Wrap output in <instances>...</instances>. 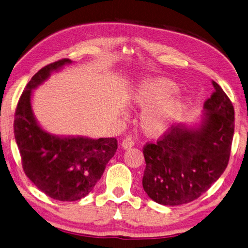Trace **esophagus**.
<instances>
[{"label": "esophagus", "instance_id": "34e87169", "mask_svg": "<svg viewBox=\"0 0 248 248\" xmlns=\"http://www.w3.org/2000/svg\"><path fill=\"white\" fill-rule=\"evenodd\" d=\"M135 145V140L132 139V137H127L126 139H124V140L122 141V147L124 149H127V148H130Z\"/></svg>", "mask_w": 248, "mask_h": 248}]
</instances>
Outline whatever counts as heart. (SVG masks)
<instances>
[{"mask_svg":"<svg viewBox=\"0 0 248 248\" xmlns=\"http://www.w3.org/2000/svg\"><path fill=\"white\" fill-rule=\"evenodd\" d=\"M178 86L167 78H147L138 84L130 94V105L144 108L140 126L145 134L158 136L176 121L185 108V102L174 94Z\"/></svg>","mask_w":248,"mask_h":248,"instance_id":"b5f03b06","label":"heart"}]
</instances>
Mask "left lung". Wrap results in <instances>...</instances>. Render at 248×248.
I'll return each instance as SVG.
<instances>
[{"label": "left lung", "mask_w": 248, "mask_h": 248, "mask_svg": "<svg viewBox=\"0 0 248 248\" xmlns=\"http://www.w3.org/2000/svg\"><path fill=\"white\" fill-rule=\"evenodd\" d=\"M215 92L204 103L197 129L171 126L155 143H146L143 188L150 199L168 206L196 200L227 167L234 131L232 101L215 81Z\"/></svg>", "instance_id": "obj_1"}]
</instances>
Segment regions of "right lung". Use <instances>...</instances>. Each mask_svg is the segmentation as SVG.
<instances>
[{
    "mask_svg": "<svg viewBox=\"0 0 248 248\" xmlns=\"http://www.w3.org/2000/svg\"><path fill=\"white\" fill-rule=\"evenodd\" d=\"M67 63L71 60H59L31 78L17 102L14 122L24 172L46 196L63 202L87 196L118 148L114 138H59L38 125L30 104L32 89Z\"/></svg>",
    "mask_w": 248,
    "mask_h": 248,
    "instance_id": "add662e5",
    "label": "right lung"
}]
</instances>
